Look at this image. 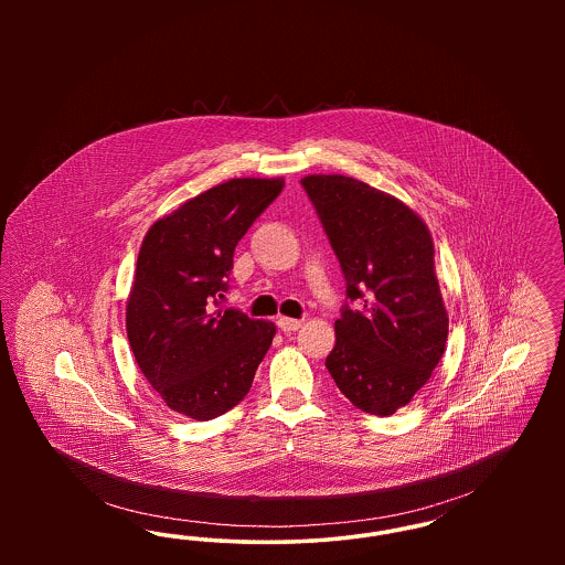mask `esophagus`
I'll return each mask as SVG.
<instances>
[{"mask_svg": "<svg viewBox=\"0 0 565 565\" xmlns=\"http://www.w3.org/2000/svg\"><path fill=\"white\" fill-rule=\"evenodd\" d=\"M277 326H279L286 334H292V332H296V330L302 326V322L295 320V318H279Z\"/></svg>", "mask_w": 565, "mask_h": 565, "instance_id": "34e87169", "label": "esophagus"}]
</instances>
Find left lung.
<instances>
[{
    "label": "left lung",
    "instance_id": "obj_1",
    "mask_svg": "<svg viewBox=\"0 0 565 565\" xmlns=\"http://www.w3.org/2000/svg\"><path fill=\"white\" fill-rule=\"evenodd\" d=\"M341 263L348 298L326 369L364 413L387 417L428 383L449 318L426 222L401 199L348 175L300 180Z\"/></svg>",
    "mask_w": 565,
    "mask_h": 565
}]
</instances>
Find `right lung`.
I'll return each mask as SVG.
<instances>
[{
  "label": "right lung",
  "mask_w": 565,
  "mask_h": 565,
  "mask_svg": "<svg viewBox=\"0 0 565 565\" xmlns=\"http://www.w3.org/2000/svg\"><path fill=\"white\" fill-rule=\"evenodd\" d=\"M281 189L284 178L217 184L159 217L139 247L129 345L162 403L190 419L242 403L273 343L275 323L212 305L228 288L237 243Z\"/></svg>",
  "instance_id": "add662e5"
}]
</instances>
